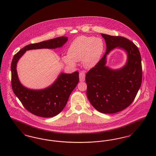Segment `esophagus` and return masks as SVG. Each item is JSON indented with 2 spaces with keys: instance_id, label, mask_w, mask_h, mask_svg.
I'll return each mask as SVG.
<instances>
[{
  "instance_id": "34e87169",
  "label": "esophagus",
  "mask_w": 156,
  "mask_h": 156,
  "mask_svg": "<svg viewBox=\"0 0 156 156\" xmlns=\"http://www.w3.org/2000/svg\"><path fill=\"white\" fill-rule=\"evenodd\" d=\"M79 76H80V81L81 82H83L85 80V73L83 71L80 72V75H79Z\"/></svg>"
}]
</instances>
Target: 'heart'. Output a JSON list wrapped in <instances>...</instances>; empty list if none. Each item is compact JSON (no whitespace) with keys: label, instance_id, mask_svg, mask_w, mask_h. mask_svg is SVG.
<instances>
[{"label":"heart","instance_id":"heart-1","mask_svg":"<svg viewBox=\"0 0 156 156\" xmlns=\"http://www.w3.org/2000/svg\"><path fill=\"white\" fill-rule=\"evenodd\" d=\"M105 50L104 41L101 38L82 36L76 37L68 47L67 55L62 57L65 64L75 67L82 60L86 68L95 67L99 62Z\"/></svg>","mask_w":156,"mask_h":156}]
</instances>
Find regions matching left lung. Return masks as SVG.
Wrapping results in <instances>:
<instances>
[{
	"label": "left lung",
	"instance_id": "1",
	"mask_svg": "<svg viewBox=\"0 0 156 156\" xmlns=\"http://www.w3.org/2000/svg\"><path fill=\"white\" fill-rule=\"evenodd\" d=\"M106 44L104 57L87 73V95L98 111L111 114L127 108L133 101L142 81L140 54L137 46L125 37L101 34ZM115 48L127 54L126 64L114 70L105 66L107 55Z\"/></svg>",
	"mask_w": 156,
	"mask_h": 156
}]
</instances>
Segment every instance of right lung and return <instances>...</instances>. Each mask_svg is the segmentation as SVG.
<instances>
[{
  "instance_id": "add662e5",
  "label": "right lung",
  "mask_w": 156,
  "mask_h": 156,
  "mask_svg": "<svg viewBox=\"0 0 156 156\" xmlns=\"http://www.w3.org/2000/svg\"><path fill=\"white\" fill-rule=\"evenodd\" d=\"M68 41L65 36L57 37L23 47L15 54L12 61V87L16 96L30 113L43 118H51L59 114L67 104L70 94L79 82V73H61L51 85L44 89L28 88L20 82L16 69L17 64L26 51L62 47Z\"/></svg>"
}]
</instances>
